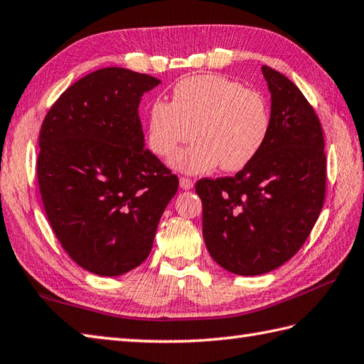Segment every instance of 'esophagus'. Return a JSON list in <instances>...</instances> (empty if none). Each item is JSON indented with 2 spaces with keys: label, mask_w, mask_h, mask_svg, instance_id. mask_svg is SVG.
Listing matches in <instances>:
<instances>
[{
  "label": "esophagus",
  "mask_w": 364,
  "mask_h": 364,
  "mask_svg": "<svg viewBox=\"0 0 364 364\" xmlns=\"http://www.w3.org/2000/svg\"><path fill=\"white\" fill-rule=\"evenodd\" d=\"M180 186H181V189H184V191L192 189V188H194V181H192L191 178L181 176V178H180Z\"/></svg>",
  "instance_id": "obj_1"
}]
</instances>
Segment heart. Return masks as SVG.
<instances>
[{"mask_svg": "<svg viewBox=\"0 0 364 364\" xmlns=\"http://www.w3.org/2000/svg\"><path fill=\"white\" fill-rule=\"evenodd\" d=\"M269 128V107L258 92L222 75H192L175 84L172 102L150 105L146 144L168 158L192 136L196 141L170 159L176 170L200 173L220 164L236 172L258 156Z\"/></svg>", "mask_w": 364, "mask_h": 364, "instance_id": "obj_1", "label": "heart"}]
</instances>
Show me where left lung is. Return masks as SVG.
<instances>
[{"instance_id":"obj_1","label":"left lung","mask_w":364,"mask_h":364,"mask_svg":"<svg viewBox=\"0 0 364 364\" xmlns=\"http://www.w3.org/2000/svg\"><path fill=\"white\" fill-rule=\"evenodd\" d=\"M261 70L272 98L264 146L235 176L202 178L196 184L206 249L236 275H261L291 259L326 200L319 117L291 80L267 65Z\"/></svg>"}]
</instances>
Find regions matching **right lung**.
Segmentation results:
<instances>
[{"label": "right lung", "instance_id": "add662e5", "mask_svg": "<svg viewBox=\"0 0 364 364\" xmlns=\"http://www.w3.org/2000/svg\"><path fill=\"white\" fill-rule=\"evenodd\" d=\"M161 81L122 67L63 92L38 136L37 181L50 225L76 264L117 277L150 255L178 176L144 149L139 103Z\"/></svg>", "mask_w": 364, "mask_h": 364}]
</instances>
